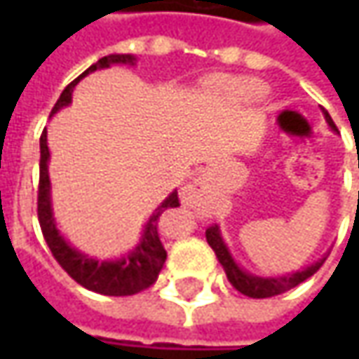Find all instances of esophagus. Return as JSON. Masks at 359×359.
Listing matches in <instances>:
<instances>
[{"label":"esophagus","instance_id":"34e87169","mask_svg":"<svg viewBox=\"0 0 359 359\" xmlns=\"http://www.w3.org/2000/svg\"><path fill=\"white\" fill-rule=\"evenodd\" d=\"M201 191H203V182L201 180H194L191 184H187L184 189H182V203L184 205H196L198 200H200Z\"/></svg>","mask_w":359,"mask_h":359}]
</instances>
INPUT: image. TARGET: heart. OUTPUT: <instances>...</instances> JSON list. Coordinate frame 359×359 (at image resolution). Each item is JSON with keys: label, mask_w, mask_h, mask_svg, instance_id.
<instances>
[{"label": "heart", "mask_w": 359, "mask_h": 359, "mask_svg": "<svg viewBox=\"0 0 359 359\" xmlns=\"http://www.w3.org/2000/svg\"><path fill=\"white\" fill-rule=\"evenodd\" d=\"M217 90L236 104L254 102L266 93V88L257 79H250V77H226L217 83Z\"/></svg>", "instance_id": "obj_1"}]
</instances>
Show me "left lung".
I'll return each instance as SVG.
<instances>
[{
    "mask_svg": "<svg viewBox=\"0 0 359 359\" xmlns=\"http://www.w3.org/2000/svg\"><path fill=\"white\" fill-rule=\"evenodd\" d=\"M324 111V118L327 121V126L334 131L336 130V123L332 121L330 114ZM205 240L212 245V250L217 255V262L222 264V268L228 276L229 283L241 292L243 296L248 297H271L278 296V294H283L292 287H296L302 282H306L310 276H313L318 269L322 268V264L325 262V257L318 259L316 264H311L308 268H304L302 271H294V273H285V276H278V278H264V276H255V273H250L243 268H240V264L233 259V255L229 252V248L226 245V241L222 238V231H219V226H212V228L205 229Z\"/></svg>",
    "mask_w": 359,
    "mask_h": 359,
    "instance_id": "1",
    "label": "left lung"
}]
</instances>
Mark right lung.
<instances>
[{
    "instance_id": "obj_1",
    "label": "right lung",
    "mask_w": 359,
    "mask_h": 359,
    "mask_svg": "<svg viewBox=\"0 0 359 359\" xmlns=\"http://www.w3.org/2000/svg\"><path fill=\"white\" fill-rule=\"evenodd\" d=\"M137 57L131 53H111L105 55L97 63H93L88 67L81 76L74 79L65 90L62 91L57 104L53 105L51 116L57 114L62 107H67L72 104V93L74 88L79 83V79L93 74L95 69H105L109 65H135ZM39 191H37V217H39V226L43 231V238L48 241L49 250L53 257L57 259V264L62 266L79 285H83L86 290H91L95 294H104V296H133L142 290H147L151 283L158 280V273L165 264V250L163 243L159 240V219L165 210L177 208V189H173L172 194L156 208V212L149 215L147 224L144 226L142 238L137 241V245L121 255L118 259H97L91 255L83 254L76 250L69 241L63 238L57 229L55 217H53V208H51V184H49V147H48V131L43 130L39 137Z\"/></svg>"
}]
</instances>
